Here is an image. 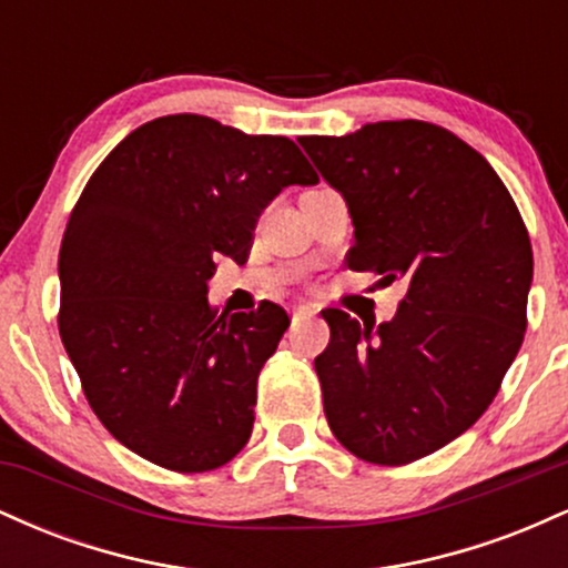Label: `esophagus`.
<instances>
[{"instance_id": "1", "label": "esophagus", "mask_w": 568, "mask_h": 568, "mask_svg": "<svg viewBox=\"0 0 568 568\" xmlns=\"http://www.w3.org/2000/svg\"><path fill=\"white\" fill-rule=\"evenodd\" d=\"M315 315H317V310H315V306H312V304H298V306H293V325L306 321V317H315Z\"/></svg>"}]
</instances>
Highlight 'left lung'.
<instances>
[{"mask_svg":"<svg viewBox=\"0 0 568 568\" xmlns=\"http://www.w3.org/2000/svg\"><path fill=\"white\" fill-rule=\"evenodd\" d=\"M298 143L347 202L349 270L408 283L387 323L323 310L325 416L361 459L408 465L470 429L518 355L529 232L494 168L433 122H368Z\"/></svg>","mask_w":568,"mask_h":568,"instance_id":"obj_1","label":"left lung"}]
</instances>
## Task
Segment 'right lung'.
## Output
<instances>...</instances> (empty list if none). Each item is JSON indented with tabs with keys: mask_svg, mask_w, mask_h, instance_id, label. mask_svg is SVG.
Returning a JSON list of instances; mask_svg holds the SVG:
<instances>
[{
	"mask_svg": "<svg viewBox=\"0 0 568 568\" xmlns=\"http://www.w3.org/2000/svg\"><path fill=\"white\" fill-rule=\"evenodd\" d=\"M317 173L285 135L202 114L135 128L90 175L63 232L61 328L84 397L122 446L175 473L226 465L251 438L283 306L216 315L213 258L237 264L262 211Z\"/></svg>",
	"mask_w": 568,
	"mask_h": 568,
	"instance_id": "1",
	"label": "right lung"
}]
</instances>
